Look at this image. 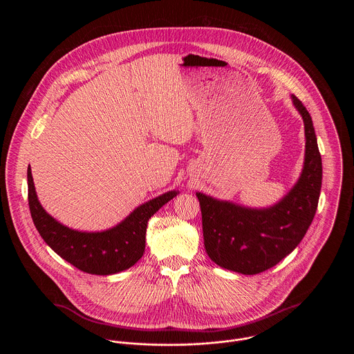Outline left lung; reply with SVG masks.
Listing matches in <instances>:
<instances>
[{
  "label": "left lung",
  "instance_id": "8db88e82",
  "mask_svg": "<svg viewBox=\"0 0 354 354\" xmlns=\"http://www.w3.org/2000/svg\"><path fill=\"white\" fill-rule=\"evenodd\" d=\"M305 129V158L296 185L267 208H250L196 192L202 208L204 248L219 267L244 275L263 272L286 257L310 226L322 188V156L312 118L292 95Z\"/></svg>",
  "mask_w": 354,
  "mask_h": 354
}]
</instances>
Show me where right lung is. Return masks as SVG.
I'll use <instances>...</instances> for the list:
<instances>
[{
  "label": "right lung",
  "mask_w": 354,
  "mask_h": 354,
  "mask_svg": "<svg viewBox=\"0 0 354 354\" xmlns=\"http://www.w3.org/2000/svg\"><path fill=\"white\" fill-rule=\"evenodd\" d=\"M27 181L28 205L41 237L64 260L94 275H111L132 267L145 253L149 219L178 194V191H169L139 205L111 229L79 232L55 221L41 205L30 166L27 169Z\"/></svg>",
  "instance_id": "obj_1"
}]
</instances>
